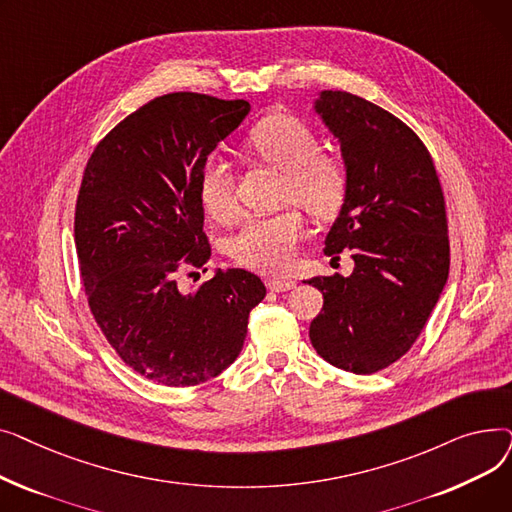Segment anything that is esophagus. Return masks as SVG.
I'll use <instances>...</instances> for the list:
<instances>
[{"label": "esophagus", "mask_w": 512, "mask_h": 512, "mask_svg": "<svg viewBox=\"0 0 512 512\" xmlns=\"http://www.w3.org/2000/svg\"><path fill=\"white\" fill-rule=\"evenodd\" d=\"M294 286H297V282L286 280V278H270V280H267V288L274 290V292H286V290H292Z\"/></svg>", "instance_id": "1"}]
</instances>
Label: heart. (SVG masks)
Returning a JSON list of instances; mask_svg holds the SVG:
<instances>
[{
  "label": "heart",
  "mask_w": 512,
  "mask_h": 512,
  "mask_svg": "<svg viewBox=\"0 0 512 512\" xmlns=\"http://www.w3.org/2000/svg\"><path fill=\"white\" fill-rule=\"evenodd\" d=\"M245 147L263 164L282 172V197L294 201L315 218H330L346 197L348 176L336 155L321 153L315 132L290 114L261 118L247 134ZM203 209L218 222L236 215V197L230 168L211 157L199 176ZM305 236L303 215L284 209L272 215L247 218L230 240V253L251 270L278 274L290 267Z\"/></svg>",
  "instance_id": "1"
}]
</instances>
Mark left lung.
Listing matches in <instances>:
<instances>
[{"label": "left lung", "mask_w": 512, "mask_h": 512, "mask_svg": "<svg viewBox=\"0 0 512 512\" xmlns=\"http://www.w3.org/2000/svg\"><path fill=\"white\" fill-rule=\"evenodd\" d=\"M315 112L338 139L348 176L324 253L351 249L355 270L307 280L324 294L309 338L334 367L375 373L413 346L448 280L444 193L421 139L380 105L321 91Z\"/></svg>", "instance_id": "8db88e82"}]
</instances>
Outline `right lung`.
<instances>
[{
  "instance_id": "obj_1",
  "label": "right lung",
  "mask_w": 512,
  "mask_h": 512,
  "mask_svg": "<svg viewBox=\"0 0 512 512\" xmlns=\"http://www.w3.org/2000/svg\"><path fill=\"white\" fill-rule=\"evenodd\" d=\"M245 99L168 93L105 134L87 161L74 242L91 313L118 357L143 378L184 388L238 357L259 276L218 270L180 292L182 267H203L199 176L207 155L247 118Z\"/></svg>"
}]
</instances>
